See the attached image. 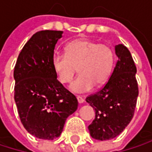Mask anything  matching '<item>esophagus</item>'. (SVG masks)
I'll return each instance as SVG.
<instances>
[{"instance_id":"34e87169","label":"esophagus","mask_w":152,"mask_h":152,"mask_svg":"<svg viewBox=\"0 0 152 152\" xmlns=\"http://www.w3.org/2000/svg\"><path fill=\"white\" fill-rule=\"evenodd\" d=\"M76 99H77V101H78L79 104H83V103L84 102V99H83L81 96H77Z\"/></svg>"}]
</instances>
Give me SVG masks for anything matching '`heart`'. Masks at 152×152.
<instances>
[{"mask_svg":"<svg viewBox=\"0 0 152 152\" xmlns=\"http://www.w3.org/2000/svg\"><path fill=\"white\" fill-rule=\"evenodd\" d=\"M115 62L113 49L106 44L88 39H79L68 43L64 54H55L53 69L61 83L72 81L77 70L79 76L71 83L70 90L76 93L90 91L94 85L105 84Z\"/></svg>","mask_w":152,"mask_h":152,"instance_id":"heart-1","label":"heart"}]
</instances>
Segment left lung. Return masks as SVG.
<instances>
[{
  "mask_svg": "<svg viewBox=\"0 0 152 152\" xmlns=\"http://www.w3.org/2000/svg\"><path fill=\"white\" fill-rule=\"evenodd\" d=\"M118 61L104 87L86 98L95 109V119L88 127L92 138L99 141L119 136L132 120L137 106V67L129 49L115 46Z\"/></svg>",
  "mask_w": 152,
  "mask_h": 152,
  "instance_id": "obj_1",
  "label": "left lung"
}]
</instances>
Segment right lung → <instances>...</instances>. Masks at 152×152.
<instances>
[{
    "mask_svg": "<svg viewBox=\"0 0 152 152\" xmlns=\"http://www.w3.org/2000/svg\"><path fill=\"white\" fill-rule=\"evenodd\" d=\"M61 31H40L21 50L15 69V98L24 129L39 139L60 137L67 118L78 101L58 80L52 65L53 51Z\"/></svg>",
    "mask_w": 152,
    "mask_h": 152,
    "instance_id": "right-lung-1",
    "label": "right lung"
}]
</instances>
